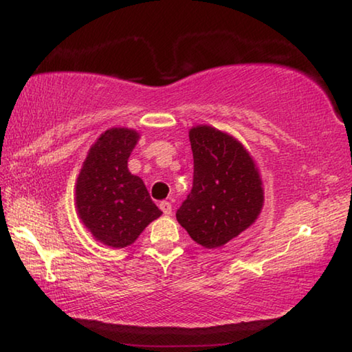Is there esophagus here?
<instances>
[{
	"label": "esophagus",
	"mask_w": 352,
	"mask_h": 352,
	"mask_svg": "<svg viewBox=\"0 0 352 352\" xmlns=\"http://www.w3.org/2000/svg\"><path fill=\"white\" fill-rule=\"evenodd\" d=\"M160 210H162L164 214H170L172 212V204L170 201H162V204H160Z\"/></svg>",
	"instance_id": "1"
}]
</instances>
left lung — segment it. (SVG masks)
<instances>
[{
  "label": "left lung",
  "mask_w": 352,
  "mask_h": 352,
  "mask_svg": "<svg viewBox=\"0 0 352 352\" xmlns=\"http://www.w3.org/2000/svg\"><path fill=\"white\" fill-rule=\"evenodd\" d=\"M194 180L177 220L205 248L225 245L254 223L264 205L258 168L247 148L211 126L189 130Z\"/></svg>",
  "instance_id": "left-lung-1"
}]
</instances>
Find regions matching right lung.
Here are the masks:
<instances>
[{
  "label": "right lung",
  "mask_w": 352,
  "mask_h": 352,
  "mask_svg": "<svg viewBox=\"0 0 352 352\" xmlns=\"http://www.w3.org/2000/svg\"><path fill=\"white\" fill-rule=\"evenodd\" d=\"M140 140L136 130L113 127L91 146L76 183V208L94 239L113 248L133 243L162 216L146 184L130 174L127 160Z\"/></svg>",
  "instance_id": "right-lung-1"
}]
</instances>
